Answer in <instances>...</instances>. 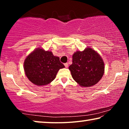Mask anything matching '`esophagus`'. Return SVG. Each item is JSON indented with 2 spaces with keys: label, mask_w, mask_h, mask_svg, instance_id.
<instances>
[{
  "label": "esophagus",
  "mask_w": 129,
  "mask_h": 129,
  "mask_svg": "<svg viewBox=\"0 0 129 129\" xmlns=\"http://www.w3.org/2000/svg\"><path fill=\"white\" fill-rule=\"evenodd\" d=\"M64 65H65V67H66V68H68V63H65V64H64Z\"/></svg>",
  "instance_id": "obj_1"
}]
</instances>
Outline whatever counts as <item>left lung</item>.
<instances>
[{"instance_id":"1","label":"left lung","mask_w":129,"mask_h":129,"mask_svg":"<svg viewBox=\"0 0 129 129\" xmlns=\"http://www.w3.org/2000/svg\"><path fill=\"white\" fill-rule=\"evenodd\" d=\"M72 64L69 67L71 75L81 86L94 85L102 77L104 62L97 52L90 48L77 51L72 57Z\"/></svg>"}]
</instances>
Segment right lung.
Segmentation results:
<instances>
[{
    "label": "right lung",
    "mask_w": 129,
    "mask_h": 129,
    "mask_svg": "<svg viewBox=\"0 0 129 129\" xmlns=\"http://www.w3.org/2000/svg\"><path fill=\"white\" fill-rule=\"evenodd\" d=\"M64 67L58 57L39 48L30 53L24 63L27 77L30 81L38 86L51 82L56 78L58 70Z\"/></svg>",
    "instance_id": "1"
}]
</instances>
